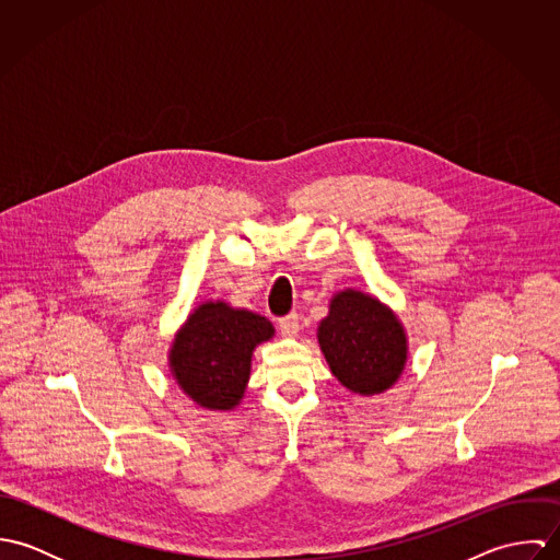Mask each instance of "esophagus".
Returning <instances> with one entry per match:
<instances>
[{"label": "esophagus", "mask_w": 560, "mask_h": 560, "mask_svg": "<svg viewBox=\"0 0 560 560\" xmlns=\"http://www.w3.org/2000/svg\"><path fill=\"white\" fill-rule=\"evenodd\" d=\"M278 327H280V331H282V334H287V336H295V334H298V329H300V317H298L295 313H291V315H287V317L278 319Z\"/></svg>", "instance_id": "34e87169"}]
</instances>
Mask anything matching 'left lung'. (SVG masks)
Instances as JSON below:
<instances>
[{
	"label": "left lung",
	"instance_id": "left-lung-1",
	"mask_svg": "<svg viewBox=\"0 0 560 560\" xmlns=\"http://www.w3.org/2000/svg\"><path fill=\"white\" fill-rule=\"evenodd\" d=\"M319 345L334 377L358 395L388 390L405 366L407 345L397 317L360 291H342L320 320Z\"/></svg>",
	"mask_w": 560,
	"mask_h": 560
}]
</instances>
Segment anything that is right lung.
Returning <instances> with one entry per match:
<instances>
[{
  "instance_id": "1",
  "label": "right lung",
  "mask_w": 560,
  "mask_h": 560,
  "mask_svg": "<svg viewBox=\"0 0 560 560\" xmlns=\"http://www.w3.org/2000/svg\"><path fill=\"white\" fill-rule=\"evenodd\" d=\"M271 336L273 327L265 317L222 302L202 304L174 340V377L198 405L231 409L243 397L254 347Z\"/></svg>"
}]
</instances>
